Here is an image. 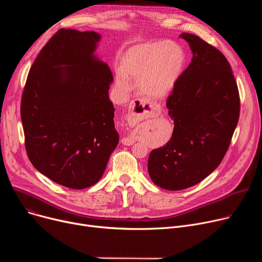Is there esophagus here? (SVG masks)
<instances>
[{
	"mask_svg": "<svg viewBox=\"0 0 262 262\" xmlns=\"http://www.w3.org/2000/svg\"><path fill=\"white\" fill-rule=\"evenodd\" d=\"M157 108L143 100H133L128 105V114L126 117L127 124L129 126H135L137 123L142 121L144 118H148L156 113ZM136 142V138L130 134L124 137L122 143L124 145H133Z\"/></svg>",
	"mask_w": 262,
	"mask_h": 262,
	"instance_id": "esophagus-1",
	"label": "esophagus"
}]
</instances>
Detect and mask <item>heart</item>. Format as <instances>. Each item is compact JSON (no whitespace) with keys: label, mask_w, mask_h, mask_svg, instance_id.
Masks as SVG:
<instances>
[{"label":"heart","mask_w":262,"mask_h":262,"mask_svg":"<svg viewBox=\"0 0 262 262\" xmlns=\"http://www.w3.org/2000/svg\"><path fill=\"white\" fill-rule=\"evenodd\" d=\"M187 63V54L182 46L168 40L148 41L134 46L123 53L116 86L128 91L130 81L148 98L161 99L169 95L180 81Z\"/></svg>","instance_id":"heart-1"}]
</instances>
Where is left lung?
<instances>
[{
    "mask_svg": "<svg viewBox=\"0 0 262 262\" xmlns=\"http://www.w3.org/2000/svg\"><path fill=\"white\" fill-rule=\"evenodd\" d=\"M192 60L167 100L174 122L171 139L149 154L155 185L183 190L202 182L221 163L240 115L237 82L226 57L200 37L183 33Z\"/></svg>",
    "mask_w": 262,
    "mask_h": 262,
    "instance_id": "obj_1",
    "label": "left lung"
}]
</instances>
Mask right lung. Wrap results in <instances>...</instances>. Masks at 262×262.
I'll list each match as a JSON object with an SVG mask.
<instances>
[{
    "mask_svg": "<svg viewBox=\"0 0 262 262\" xmlns=\"http://www.w3.org/2000/svg\"><path fill=\"white\" fill-rule=\"evenodd\" d=\"M101 35L61 29L42 48L21 100L25 148L51 181L85 189L100 181L117 147L114 77L94 54Z\"/></svg>",
    "mask_w": 262,
    "mask_h": 262,
    "instance_id": "obj_1",
    "label": "right lung"
}]
</instances>
